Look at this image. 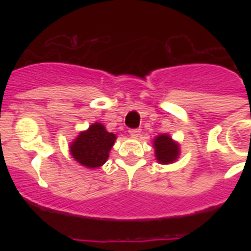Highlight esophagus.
I'll use <instances>...</instances> for the list:
<instances>
[{"mask_svg": "<svg viewBox=\"0 0 251 251\" xmlns=\"http://www.w3.org/2000/svg\"><path fill=\"white\" fill-rule=\"evenodd\" d=\"M129 134L130 137H133V138H137V137H139V134H141V129H139V128H133V129H129Z\"/></svg>", "mask_w": 251, "mask_h": 251, "instance_id": "esophagus-1", "label": "esophagus"}]
</instances>
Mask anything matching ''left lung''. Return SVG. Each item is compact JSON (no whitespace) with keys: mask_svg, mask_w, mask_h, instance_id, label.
Returning a JSON list of instances; mask_svg holds the SVG:
<instances>
[{"mask_svg":"<svg viewBox=\"0 0 251 251\" xmlns=\"http://www.w3.org/2000/svg\"><path fill=\"white\" fill-rule=\"evenodd\" d=\"M156 157L159 163H171L178 156V146L167 134L158 136L154 139Z\"/></svg>","mask_w":251,"mask_h":251,"instance_id":"1","label":"left lung"}]
</instances>
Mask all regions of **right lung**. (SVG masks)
Instances as JSON below:
<instances>
[{
	"label": "right lung",
	"mask_w": 251,
	"mask_h": 251,
	"mask_svg": "<svg viewBox=\"0 0 251 251\" xmlns=\"http://www.w3.org/2000/svg\"><path fill=\"white\" fill-rule=\"evenodd\" d=\"M115 136L105 130L103 124L94 123L81 132L70 146L73 157L85 167L97 168L104 165L109 157Z\"/></svg>",
	"instance_id": "obj_1"
}]
</instances>
